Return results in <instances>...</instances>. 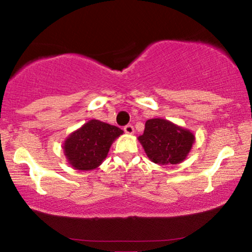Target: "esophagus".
<instances>
[{"label": "esophagus", "instance_id": "esophagus-1", "mask_svg": "<svg viewBox=\"0 0 252 252\" xmlns=\"http://www.w3.org/2000/svg\"><path fill=\"white\" fill-rule=\"evenodd\" d=\"M124 131H126V134H129V135H132L134 134V126H131V124H128V126H124Z\"/></svg>", "mask_w": 252, "mask_h": 252}]
</instances>
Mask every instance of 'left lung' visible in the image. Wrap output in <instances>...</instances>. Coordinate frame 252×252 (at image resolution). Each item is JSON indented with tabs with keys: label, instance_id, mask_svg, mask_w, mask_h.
Instances as JSON below:
<instances>
[{
	"label": "left lung",
	"instance_id": "8db88e82",
	"mask_svg": "<svg viewBox=\"0 0 252 252\" xmlns=\"http://www.w3.org/2000/svg\"><path fill=\"white\" fill-rule=\"evenodd\" d=\"M144 152L152 162L167 166L181 163L192 149L195 136L189 129L163 118L146 122L143 135L138 136Z\"/></svg>",
	"mask_w": 252,
	"mask_h": 252
}]
</instances>
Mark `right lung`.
<instances>
[{
    "instance_id": "right-lung-1",
    "label": "right lung",
    "mask_w": 252,
    "mask_h": 252,
    "mask_svg": "<svg viewBox=\"0 0 252 252\" xmlns=\"http://www.w3.org/2000/svg\"><path fill=\"white\" fill-rule=\"evenodd\" d=\"M123 130L98 120H91L71 132L63 144V154L72 168L92 170L108 156L110 147Z\"/></svg>"
}]
</instances>
